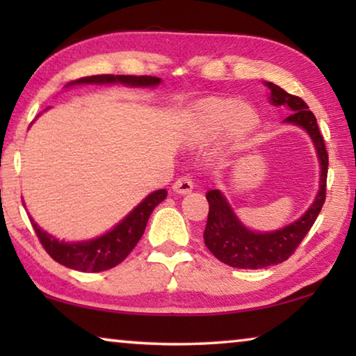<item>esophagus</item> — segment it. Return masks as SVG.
<instances>
[{
  "instance_id": "esophagus-1",
  "label": "esophagus",
  "mask_w": 356,
  "mask_h": 356,
  "mask_svg": "<svg viewBox=\"0 0 356 356\" xmlns=\"http://www.w3.org/2000/svg\"><path fill=\"white\" fill-rule=\"evenodd\" d=\"M172 190L176 191V193H179V195H188V193H191V190H193L191 179L186 177V176L177 179L176 182H174V185H172Z\"/></svg>"
}]
</instances>
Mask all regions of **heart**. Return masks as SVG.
<instances>
[{
    "label": "heart",
    "mask_w": 356,
    "mask_h": 356,
    "mask_svg": "<svg viewBox=\"0 0 356 356\" xmlns=\"http://www.w3.org/2000/svg\"><path fill=\"white\" fill-rule=\"evenodd\" d=\"M256 111L245 102L209 97L197 102L188 114V134L193 141L209 143L225 130L226 141L236 146L256 124Z\"/></svg>",
    "instance_id": "1"
}]
</instances>
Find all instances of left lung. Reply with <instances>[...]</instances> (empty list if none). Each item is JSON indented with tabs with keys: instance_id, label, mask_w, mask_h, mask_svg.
Wrapping results in <instances>:
<instances>
[{
	"instance_id": "8db88e82",
	"label": "left lung",
	"mask_w": 356,
	"mask_h": 356,
	"mask_svg": "<svg viewBox=\"0 0 356 356\" xmlns=\"http://www.w3.org/2000/svg\"><path fill=\"white\" fill-rule=\"evenodd\" d=\"M265 84L272 91L270 102L275 106L286 105L292 111L291 116L284 119V122L305 129L314 143L318 161H321V188L314 202L301 218L278 231L265 234L246 229L220 190L207 191L209 216L206 231H204V242L218 261L236 268L257 270L287 261L314 225L327 196L328 154L316 116L309 111V106L305 104L303 99L286 92L273 83L265 81Z\"/></svg>"
}]
</instances>
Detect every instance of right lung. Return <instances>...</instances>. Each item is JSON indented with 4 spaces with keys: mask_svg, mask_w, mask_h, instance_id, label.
Listing matches in <instances>:
<instances>
[{
    "mask_svg": "<svg viewBox=\"0 0 356 356\" xmlns=\"http://www.w3.org/2000/svg\"><path fill=\"white\" fill-rule=\"evenodd\" d=\"M160 78L150 75H94L72 81L69 83V86L86 83H122L127 84V86L150 88L160 84ZM166 195V190H156L150 193L146 200L138 204L116 227L97 238L88 240V242H61V240L42 231L33 220L31 225L44 250L58 264L78 270V272L99 273L116 267L118 264L122 262L130 254L131 250L140 242L152 210L165 200Z\"/></svg>",
    "mask_w": 356,
    "mask_h": 356,
    "instance_id": "obj_1",
    "label": "right lung"
}]
</instances>
